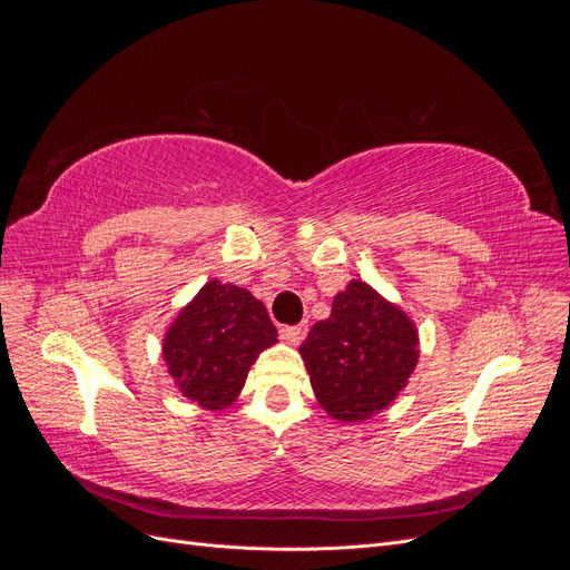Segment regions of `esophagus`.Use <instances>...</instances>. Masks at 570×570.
Returning a JSON list of instances; mask_svg holds the SVG:
<instances>
[{"label":"esophagus","mask_w":570,"mask_h":570,"mask_svg":"<svg viewBox=\"0 0 570 570\" xmlns=\"http://www.w3.org/2000/svg\"><path fill=\"white\" fill-rule=\"evenodd\" d=\"M306 335V323H299V325H283L281 327V337L287 340L289 344H299Z\"/></svg>","instance_id":"1"}]
</instances>
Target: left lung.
Listing matches in <instances>:
<instances>
[{
	"mask_svg": "<svg viewBox=\"0 0 570 570\" xmlns=\"http://www.w3.org/2000/svg\"><path fill=\"white\" fill-rule=\"evenodd\" d=\"M299 354L327 416L358 423L387 409L419 364V331L400 306L364 281H352L333 299Z\"/></svg>",
	"mask_w": 570,
	"mask_h": 570,
	"instance_id": "obj_1",
	"label": "left lung"
}]
</instances>
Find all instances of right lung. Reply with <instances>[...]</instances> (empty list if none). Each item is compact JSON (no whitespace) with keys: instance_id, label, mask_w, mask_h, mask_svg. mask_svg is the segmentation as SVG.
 Here are the masks:
<instances>
[{"instance_id":"1","label":"right lung","mask_w":570,"mask_h":570,"mask_svg":"<svg viewBox=\"0 0 570 570\" xmlns=\"http://www.w3.org/2000/svg\"><path fill=\"white\" fill-rule=\"evenodd\" d=\"M278 342L266 306L249 289L209 281L164 335V361L187 400L206 411L230 406L256 356Z\"/></svg>"}]
</instances>
